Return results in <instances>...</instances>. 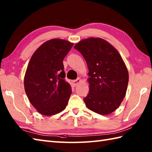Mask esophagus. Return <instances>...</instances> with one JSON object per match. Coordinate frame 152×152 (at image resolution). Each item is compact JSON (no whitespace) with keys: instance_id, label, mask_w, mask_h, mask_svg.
Instances as JSON below:
<instances>
[{"instance_id":"34e87169","label":"esophagus","mask_w":152,"mask_h":152,"mask_svg":"<svg viewBox=\"0 0 152 152\" xmlns=\"http://www.w3.org/2000/svg\"><path fill=\"white\" fill-rule=\"evenodd\" d=\"M72 82V85H73V86H78L79 83L81 82V79L80 78H77L76 80H73V81Z\"/></svg>"}]
</instances>
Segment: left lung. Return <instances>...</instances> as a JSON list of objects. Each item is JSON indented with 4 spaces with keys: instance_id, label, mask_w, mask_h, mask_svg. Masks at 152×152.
I'll return each instance as SVG.
<instances>
[{
    "instance_id": "left-lung-1",
    "label": "left lung",
    "mask_w": 152,
    "mask_h": 152,
    "mask_svg": "<svg viewBox=\"0 0 152 152\" xmlns=\"http://www.w3.org/2000/svg\"><path fill=\"white\" fill-rule=\"evenodd\" d=\"M74 48L82 53L89 69V91L83 99L87 107L102 115L115 111L124 100L129 73L118 50L101 38H89Z\"/></svg>"
}]
</instances>
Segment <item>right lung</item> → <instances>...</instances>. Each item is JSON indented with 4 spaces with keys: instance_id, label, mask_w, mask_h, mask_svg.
<instances>
[{
    "instance_id": "1",
    "label": "right lung",
    "mask_w": 152,
    "mask_h": 152,
    "mask_svg": "<svg viewBox=\"0 0 152 152\" xmlns=\"http://www.w3.org/2000/svg\"><path fill=\"white\" fill-rule=\"evenodd\" d=\"M74 44L59 38L45 42L32 56L24 77L25 91L31 104L44 115L65 109L72 89L65 81L63 61Z\"/></svg>"
}]
</instances>
